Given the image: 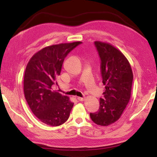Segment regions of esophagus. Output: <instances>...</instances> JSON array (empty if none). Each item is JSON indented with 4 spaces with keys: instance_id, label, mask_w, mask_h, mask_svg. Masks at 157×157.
<instances>
[{
    "instance_id": "34e87169",
    "label": "esophagus",
    "mask_w": 157,
    "mask_h": 157,
    "mask_svg": "<svg viewBox=\"0 0 157 157\" xmlns=\"http://www.w3.org/2000/svg\"><path fill=\"white\" fill-rule=\"evenodd\" d=\"M77 99H78L79 101H84V98H81V97H78L77 98Z\"/></svg>"
}]
</instances>
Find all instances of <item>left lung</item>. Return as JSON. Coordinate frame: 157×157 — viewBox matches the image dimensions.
I'll list each match as a JSON object with an SVG mask.
<instances>
[{
    "label": "left lung",
    "instance_id": "8db88e82",
    "mask_svg": "<svg viewBox=\"0 0 157 157\" xmlns=\"http://www.w3.org/2000/svg\"><path fill=\"white\" fill-rule=\"evenodd\" d=\"M101 58V71L104 98H100V108L90 114L96 124L108 126L121 117L131 97L133 73L128 60L109 43L95 41Z\"/></svg>",
    "mask_w": 157,
    "mask_h": 157
}]
</instances>
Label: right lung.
Listing matches in <instances>:
<instances>
[{
    "instance_id": "add662e5",
    "label": "right lung",
    "mask_w": 157,
    "mask_h": 157,
    "mask_svg": "<svg viewBox=\"0 0 157 157\" xmlns=\"http://www.w3.org/2000/svg\"><path fill=\"white\" fill-rule=\"evenodd\" d=\"M82 42L46 46L32 56L26 66L23 91L29 108L37 118L51 126H59L69 119L73 103L67 96L52 90L57 85L65 58Z\"/></svg>"
}]
</instances>
